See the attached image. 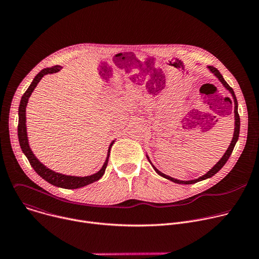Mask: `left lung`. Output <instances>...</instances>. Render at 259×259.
<instances>
[{
    "instance_id": "8db88e82",
    "label": "left lung",
    "mask_w": 259,
    "mask_h": 259,
    "mask_svg": "<svg viewBox=\"0 0 259 259\" xmlns=\"http://www.w3.org/2000/svg\"><path fill=\"white\" fill-rule=\"evenodd\" d=\"M208 67H209V69L214 73V75L219 79V81L224 84V86L232 93V95H233V98H234V105H235V132H234V137H233V140H232V142H231V145L229 146V149H228V151L226 152V154L224 155V157L220 159V161L210 170V171H208L205 175H203L202 177H199L198 179H194V180H189V181H180V180H177V179H175V178H172V177H170V176H168V175H165L164 173H162V172H160L152 163H151V161H150V163L153 165V167H154V169L156 170V172L159 174V175H161V176H163V177H165V178H167V179H169V180H171V181H173V182H176V183H183V184H192V183H196V182H198V181H201V180H204V179H207V178H209V177H212L214 174H216L221 168H223L224 166H225V164L228 162V160H229V158L231 157V155H232V153H233V151H234V147H235V145H236V143H237V140H238V138H239V133H240V116H239V113H238V101H237V98H236V95H235V92H234V90H233V88L225 81V79H224V77L221 76V73L218 71V69L216 68V67H214L213 65H208ZM232 101V100H231ZM233 103V102H232Z\"/></svg>"
}]
</instances>
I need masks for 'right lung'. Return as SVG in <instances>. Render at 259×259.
Returning <instances> with one entry per match:
<instances>
[{
  "instance_id": "add662e5",
  "label": "right lung",
  "mask_w": 259,
  "mask_h": 259,
  "mask_svg": "<svg viewBox=\"0 0 259 259\" xmlns=\"http://www.w3.org/2000/svg\"><path fill=\"white\" fill-rule=\"evenodd\" d=\"M60 68H61V66L54 65V66L42 69L38 73V75L34 77L30 86L27 88V90L22 95L21 100H20V105H19V108H18V116H19V120H18V139H19V144H20V147H21L23 154L26 156L30 166L33 168V170L36 173H38L42 178H44L46 181L51 183L52 186L62 188V189L72 190V189H80V188H83L85 186H88V184H90L94 181H97L98 179H100L102 177V175L104 174V171L106 169V166H107L110 147H112L114 142H112V144L109 145L108 155H107V158H106L105 163L103 164L102 168L97 173H95L93 175H90V176H86V177L67 176V175H63V174H60V173H56V172L48 169L46 166H44L38 159L34 157L31 150L29 149L28 141H27L26 126H25V119H26L25 118V107H26V104H27V101H28V97L30 96L31 92L34 90L35 86L38 85L40 80L45 75H47V73L57 72V71L60 70Z\"/></svg>"
}]
</instances>
